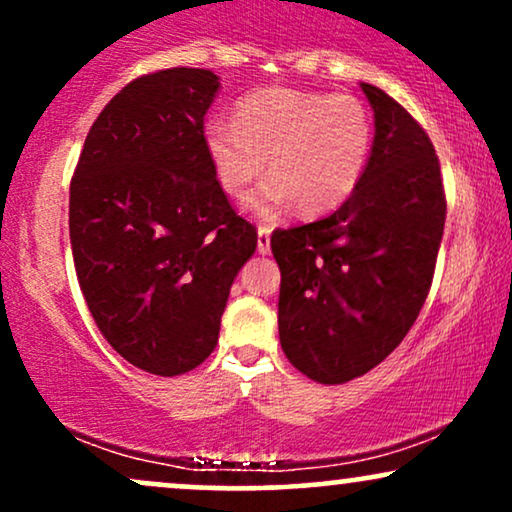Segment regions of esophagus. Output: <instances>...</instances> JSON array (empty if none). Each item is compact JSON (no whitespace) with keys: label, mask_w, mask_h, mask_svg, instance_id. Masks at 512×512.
I'll return each instance as SVG.
<instances>
[{"label":"esophagus","mask_w":512,"mask_h":512,"mask_svg":"<svg viewBox=\"0 0 512 512\" xmlns=\"http://www.w3.org/2000/svg\"><path fill=\"white\" fill-rule=\"evenodd\" d=\"M269 250H272V228L260 226L257 228V252L269 255Z\"/></svg>","instance_id":"esophagus-1"}]
</instances>
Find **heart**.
<instances>
[{
  "label": "heart",
  "instance_id": "1",
  "mask_svg": "<svg viewBox=\"0 0 512 512\" xmlns=\"http://www.w3.org/2000/svg\"><path fill=\"white\" fill-rule=\"evenodd\" d=\"M202 142L228 197H243L267 166L272 175L250 197L255 214L272 219L296 204L320 216L342 207L361 182L373 122L351 96L264 88L238 101L236 122H204Z\"/></svg>",
  "mask_w": 512,
  "mask_h": 512
}]
</instances>
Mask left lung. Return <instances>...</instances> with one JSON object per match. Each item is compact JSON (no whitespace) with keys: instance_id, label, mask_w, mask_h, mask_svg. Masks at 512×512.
<instances>
[{"instance_id":"1","label":"left lung","mask_w":512,"mask_h":512,"mask_svg":"<svg viewBox=\"0 0 512 512\" xmlns=\"http://www.w3.org/2000/svg\"><path fill=\"white\" fill-rule=\"evenodd\" d=\"M361 91L375 137L358 187L325 219L272 233L281 349L322 385L368 373L407 337L431 289L445 226L428 134L378 86Z\"/></svg>"}]
</instances>
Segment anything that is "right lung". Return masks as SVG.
I'll list each match as a JSON object with an SVG mask.
<instances>
[{
  "label": "right lung",
  "mask_w": 512,
  "mask_h": 512,
  "mask_svg": "<svg viewBox=\"0 0 512 512\" xmlns=\"http://www.w3.org/2000/svg\"><path fill=\"white\" fill-rule=\"evenodd\" d=\"M219 88L209 69L134 79L96 117L69 187L88 310L117 354L163 378L214 351L233 279L257 248L204 151Z\"/></svg>",
  "instance_id": "obj_1"
}]
</instances>
